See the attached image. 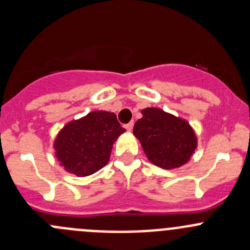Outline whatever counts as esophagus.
Listing matches in <instances>:
<instances>
[{"instance_id": "esophagus-1", "label": "esophagus", "mask_w": 250, "mask_h": 250, "mask_svg": "<svg viewBox=\"0 0 250 250\" xmlns=\"http://www.w3.org/2000/svg\"><path fill=\"white\" fill-rule=\"evenodd\" d=\"M133 125H134V123H133V122H129V123H128V125H125V129L128 130V132H130V130L133 129Z\"/></svg>"}]
</instances>
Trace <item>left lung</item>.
<instances>
[{
  "label": "left lung",
  "mask_w": 250,
  "mask_h": 250,
  "mask_svg": "<svg viewBox=\"0 0 250 250\" xmlns=\"http://www.w3.org/2000/svg\"><path fill=\"white\" fill-rule=\"evenodd\" d=\"M141 115L133 134L147 160L163 169L186 165L197 148V135L190 123L158 107H146Z\"/></svg>",
  "instance_id": "1"
}]
</instances>
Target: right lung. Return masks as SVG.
Segmentation results:
<instances>
[{"instance_id": "1", "label": "right lung", "mask_w": 250, "mask_h": 250, "mask_svg": "<svg viewBox=\"0 0 250 250\" xmlns=\"http://www.w3.org/2000/svg\"><path fill=\"white\" fill-rule=\"evenodd\" d=\"M125 132L113 112L92 111L59 130L53 143L55 157L65 172L92 175L107 165L112 145Z\"/></svg>"}]
</instances>
